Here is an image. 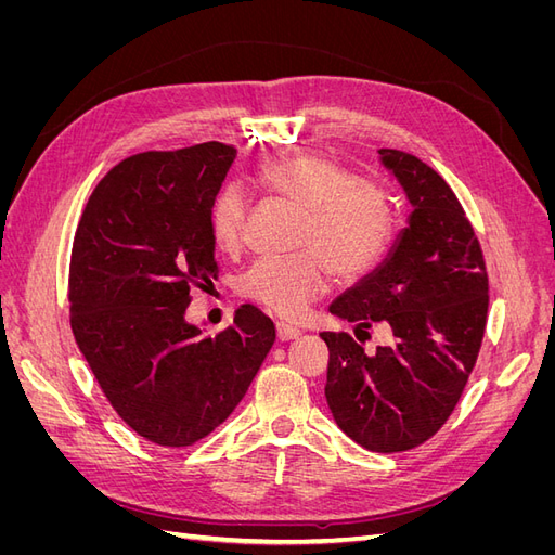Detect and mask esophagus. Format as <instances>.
Masks as SVG:
<instances>
[{
  "label": "esophagus",
  "instance_id": "esophagus-1",
  "mask_svg": "<svg viewBox=\"0 0 555 555\" xmlns=\"http://www.w3.org/2000/svg\"><path fill=\"white\" fill-rule=\"evenodd\" d=\"M300 335V331L296 328V326H292V324H284V322H280L278 324V340H282V343H289V340H296Z\"/></svg>",
  "mask_w": 555,
  "mask_h": 555
}]
</instances>
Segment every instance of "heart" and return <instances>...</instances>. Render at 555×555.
I'll list each match as a JSON object with an SVG mask.
<instances>
[{
    "mask_svg": "<svg viewBox=\"0 0 555 555\" xmlns=\"http://www.w3.org/2000/svg\"><path fill=\"white\" fill-rule=\"evenodd\" d=\"M263 188L306 210L292 257L259 259L241 278V294L284 319L304 314L340 282L367 275L391 247L396 212L377 184L359 180L347 166L322 155H287L259 166ZM247 194L227 182L208 210L212 245L231 255L243 243Z\"/></svg>",
    "mask_w": 555,
    "mask_h": 555,
    "instance_id": "b5f03b06",
    "label": "heart"
}]
</instances>
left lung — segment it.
I'll list each match as a JSON object with an SVG mask.
<instances>
[{
	"instance_id": "1",
	"label": "left lung",
	"mask_w": 555,
	"mask_h": 555,
	"mask_svg": "<svg viewBox=\"0 0 555 555\" xmlns=\"http://www.w3.org/2000/svg\"><path fill=\"white\" fill-rule=\"evenodd\" d=\"M379 162L412 208L386 259L333 300L359 340L379 323L390 343L365 352L349 333H322L328 347L326 402L361 447L396 453L442 428L465 389L489 312V278L473 224L440 173L400 150Z\"/></svg>"
}]
</instances>
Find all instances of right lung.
Wrapping results in <instances>:
<instances>
[{"label": "right lung", "instance_id": "1", "mask_svg": "<svg viewBox=\"0 0 555 555\" xmlns=\"http://www.w3.org/2000/svg\"><path fill=\"white\" fill-rule=\"evenodd\" d=\"M236 147L201 143L127 157L96 184L69 266L72 331L122 422L159 447H190L236 410L275 343L241 306L210 338L184 319L217 280L208 210Z\"/></svg>", "mask_w": 555, "mask_h": 555}]
</instances>
